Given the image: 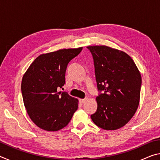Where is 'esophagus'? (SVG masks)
I'll list each match as a JSON object with an SVG mask.
<instances>
[{
	"mask_svg": "<svg viewBox=\"0 0 160 160\" xmlns=\"http://www.w3.org/2000/svg\"><path fill=\"white\" fill-rule=\"evenodd\" d=\"M88 98H85V99H80V102H81V103H85V102H86L87 101H88Z\"/></svg>",
	"mask_w": 160,
	"mask_h": 160,
	"instance_id": "esophagus-1",
	"label": "esophagus"
}]
</instances>
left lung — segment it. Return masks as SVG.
I'll list each match as a JSON object with an SVG mask.
<instances>
[{
  "label": "left lung",
  "instance_id": "left-lung-1",
  "mask_svg": "<svg viewBox=\"0 0 160 160\" xmlns=\"http://www.w3.org/2000/svg\"><path fill=\"white\" fill-rule=\"evenodd\" d=\"M94 59L99 91L97 109L91 118L102 129L113 131L131 120L140 102L142 78L134 61L126 53L107 46L87 47Z\"/></svg>",
  "mask_w": 160,
  "mask_h": 160
}]
</instances>
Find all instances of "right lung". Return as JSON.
Returning <instances> with one entry per match:
<instances>
[{
  "mask_svg": "<svg viewBox=\"0 0 160 160\" xmlns=\"http://www.w3.org/2000/svg\"><path fill=\"white\" fill-rule=\"evenodd\" d=\"M82 49L64 48L41 54L24 74L21 84L24 104L39 128L59 131L68 124L78 109V99L58 89L66 84L68 63Z\"/></svg>",
  "mask_w": 160,
  "mask_h": 160,
  "instance_id": "obj_1",
  "label": "right lung"
}]
</instances>
